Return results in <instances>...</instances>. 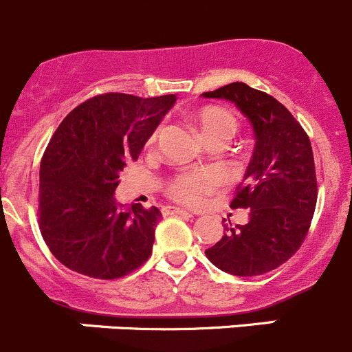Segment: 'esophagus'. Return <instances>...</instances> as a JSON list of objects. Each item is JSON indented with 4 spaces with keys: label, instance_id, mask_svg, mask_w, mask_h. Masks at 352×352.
Wrapping results in <instances>:
<instances>
[{
    "label": "esophagus",
    "instance_id": "34e87169",
    "mask_svg": "<svg viewBox=\"0 0 352 352\" xmlns=\"http://www.w3.org/2000/svg\"><path fill=\"white\" fill-rule=\"evenodd\" d=\"M164 214H178V216H185V217H193L192 214L186 212V210L179 209V207H164L162 209Z\"/></svg>",
    "mask_w": 352,
    "mask_h": 352
}]
</instances>
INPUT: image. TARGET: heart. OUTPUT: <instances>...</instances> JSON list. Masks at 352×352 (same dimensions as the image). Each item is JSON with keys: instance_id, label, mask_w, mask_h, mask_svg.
I'll return each instance as SVG.
<instances>
[{"instance_id": "obj_1", "label": "heart", "mask_w": 352, "mask_h": 352, "mask_svg": "<svg viewBox=\"0 0 352 352\" xmlns=\"http://www.w3.org/2000/svg\"><path fill=\"white\" fill-rule=\"evenodd\" d=\"M193 124L207 145L216 142L228 143L239 131V119L228 109L207 105L193 113ZM221 183L219 174L212 169H190L176 174L167 185V195L176 202L197 206Z\"/></svg>"}]
</instances>
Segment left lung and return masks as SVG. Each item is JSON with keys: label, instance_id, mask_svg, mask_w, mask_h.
<instances>
[{"label": "left lung", "instance_id": "1", "mask_svg": "<svg viewBox=\"0 0 352 352\" xmlns=\"http://www.w3.org/2000/svg\"><path fill=\"white\" fill-rule=\"evenodd\" d=\"M204 96L235 103L256 133L252 160L230 204L232 209H250L249 223L226 226V235L206 256L230 274H264L287 263L309 232L318 199L309 136L285 105L245 82Z\"/></svg>", "mask_w": 352, "mask_h": 352}]
</instances>
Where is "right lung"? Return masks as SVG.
<instances>
[{
    "instance_id": "add662e5",
    "label": "right lung",
    "mask_w": 352,
    "mask_h": 352,
    "mask_svg": "<svg viewBox=\"0 0 352 352\" xmlns=\"http://www.w3.org/2000/svg\"><path fill=\"white\" fill-rule=\"evenodd\" d=\"M176 96L103 93L60 122L41 159L39 230L53 256L98 280H116L152 256L162 214L113 200L124 166L138 159Z\"/></svg>"
}]
</instances>
